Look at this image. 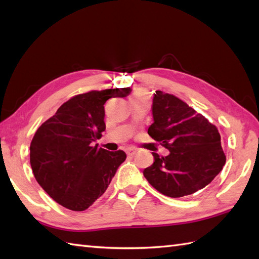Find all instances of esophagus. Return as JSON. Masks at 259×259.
Listing matches in <instances>:
<instances>
[{
  "label": "esophagus",
  "mask_w": 259,
  "mask_h": 259,
  "mask_svg": "<svg viewBox=\"0 0 259 259\" xmlns=\"http://www.w3.org/2000/svg\"><path fill=\"white\" fill-rule=\"evenodd\" d=\"M135 149H133V148H128V149H126V155L128 156H134L135 155Z\"/></svg>",
  "instance_id": "obj_1"
}]
</instances>
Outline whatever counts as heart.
<instances>
[{"label": "heart", "instance_id": "1", "mask_svg": "<svg viewBox=\"0 0 259 259\" xmlns=\"http://www.w3.org/2000/svg\"><path fill=\"white\" fill-rule=\"evenodd\" d=\"M135 97H141V95H139V93H137V95Z\"/></svg>", "mask_w": 259, "mask_h": 259}]
</instances>
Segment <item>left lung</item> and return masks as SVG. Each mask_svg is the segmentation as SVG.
<instances>
[{"mask_svg": "<svg viewBox=\"0 0 259 259\" xmlns=\"http://www.w3.org/2000/svg\"><path fill=\"white\" fill-rule=\"evenodd\" d=\"M152 117L148 135L170 153L159 157L152 152L155 161L144 170L146 179L171 198L205 188L226 162L216 125L177 97L159 90L152 99Z\"/></svg>", "mask_w": 259, "mask_h": 259, "instance_id": "1", "label": "left lung"}]
</instances>
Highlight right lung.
<instances>
[{"instance_id": "right-lung-1", "label": "right lung", "mask_w": 259, "mask_h": 259, "mask_svg": "<svg viewBox=\"0 0 259 259\" xmlns=\"http://www.w3.org/2000/svg\"><path fill=\"white\" fill-rule=\"evenodd\" d=\"M130 92V88H121L75 96L36 130L30 146L32 171L61 206L85 210L103 195L125 160L122 150L108 151L93 142L106 130L103 104Z\"/></svg>"}]
</instances>
